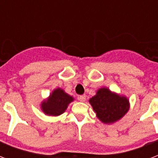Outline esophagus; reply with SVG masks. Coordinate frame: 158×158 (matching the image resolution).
<instances>
[{
	"label": "esophagus",
	"instance_id": "obj_1",
	"mask_svg": "<svg viewBox=\"0 0 158 158\" xmlns=\"http://www.w3.org/2000/svg\"><path fill=\"white\" fill-rule=\"evenodd\" d=\"M79 100L80 102H84L86 100V96H85V95H80V96L79 97Z\"/></svg>",
	"mask_w": 158,
	"mask_h": 158
}]
</instances>
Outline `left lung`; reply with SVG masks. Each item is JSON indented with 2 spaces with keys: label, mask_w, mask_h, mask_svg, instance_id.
<instances>
[{
  "label": "left lung",
  "mask_w": 158,
  "mask_h": 158,
  "mask_svg": "<svg viewBox=\"0 0 158 158\" xmlns=\"http://www.w3.org/2000/svg\"><path fill=\"white\" fill-rule=\"evenodd\" d=\"M89 102L96 112L97 117L105 124H112L120 120L130 109L126 97L112 93L107 88L98 89Z\"/></svg>",
  "instance_id": "left-lung-1"
}]
</instances>
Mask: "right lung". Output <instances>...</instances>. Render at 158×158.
<instances>
[{
  "label": "right lung",
  "instance_id": "1",
  "mask_svg": "<svg viewBox=\"0 0 158 158\" xmlns=\"http://www.w3.org/2000/svg\"><path fill=\"white\" fill-rule=\"evenodd\" d=\"M73 101V97L69 96L63 89L58 88L50 94L47 100H44L41 103V108L46 115L57 116L64 113L68 105Z\"/></svg>",
  "mask_w": 158,
  "mask_h": 158
}]
</instances>
